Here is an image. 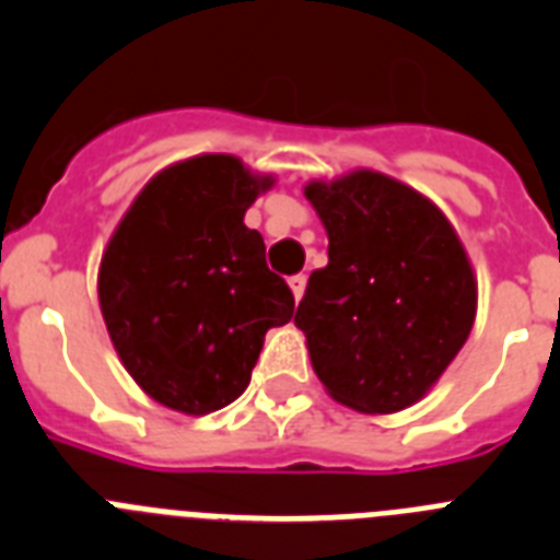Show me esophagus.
<instances>
[{"label": "esophagus", "instance_id": "34e87169", "mask_svg": "<svg viewBox=\"0 0 560 560\" xmlns=\"http://www.w3.org/2000/svg\"><path fill=\"white\" fill-rule=\"evenodd\" d=\"M289 289H291V294H294L296 303H300V296H303V291H305V275H291Z\"/></svg>", "mask_w": 560, "mask_h": 560}]
</instances>
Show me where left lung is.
I'll list each match as a JSON object with an SVG mask.
<instances>
[{
  "mask_svg": "<svg viewBox=\"0 0 560 560\" xmlns=\"http://www.w3.org/2000/svg\"><path fill=\"white\" fill-rule=\"evenodd\" d=\"M305 199L328 232L294 325L325 393L364 415L418 404L477 316V275L434 201L378 171L314 179Z\"/></svg>",
  "mask_w": 560,
  "mask_h": 560,
  "instance_id": "left-lung-1",
  "label": "left lung"
}]
</instances>
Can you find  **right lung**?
Listing matches in <instances>:
<instances>
[{"label": "right lung", "instance_id": "1", "mask_svg": "<svg viewBox=\"0 0 560 560\" xmlns=\"http://www.w3.org/2000/svg\"><path fill=\"white\" fill-rule=\"evenodd\" d=\"M271 185L230 153L190 156L156 173L108 237L103 323L122 368L162 407L210 415L232 404L266 330L294 314L264 237L244 224Z\"/></svg>", "mask_w": 560, "mask_h": 560}]
</instances>
